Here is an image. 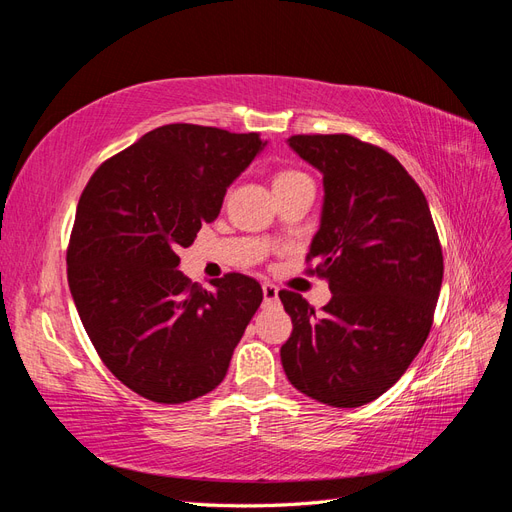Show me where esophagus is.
<instances>
[{
    "label": "esophagus",
    "instance_id": "34e87169",
    "mask_svg": "<svg viewBox=\"0 0 512 512\" xmlns=\"http://www.w3.org/2000/svg\"><path fill=\"white\" fill-rule=\"evenodd\" d=\"M262 297H265V303H277V288L273 284H262Z\"/></svg>",
    "mask_w": 512,
    "mask_h": 512
}]
</instances>
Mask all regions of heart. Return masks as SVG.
<instances>
[{"label":"heart","instance_id":"heart-1","mask_svg":"<svg viewBox=\"0 0 512 512\" xmlns=\"http://www.w3.org/2000/svg\"><path fill=\"white\" fill-rule=\"evenodd\" d=\"M303 179H309L305 173H301V170H294V168H284L280 170V173L275 175L273 179V185H284V183H292V181H303Z\"/></svg>","mask_w":512,"mask_h":512}]
</instances>
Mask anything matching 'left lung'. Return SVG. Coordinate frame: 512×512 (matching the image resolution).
Wrapping results in <instances>:
<instances>
[{"mask_svg":"<svg viewBox=\"0 0 512 512\" xmlns=\"http://www.w3.org/2000/svg\"><path fill=\"white\" fill-rule=\"evenodd\" d=\"M288 145L324 181L320 230L307 267L329 282L320 309L282 290L292 333L290 384L320 404H369L404 376L431 331L444 258L427 198L408 170L352 134H297Z\"/></svg>","mask_w":512,"mask_h":512,"instance_id":"left-lung-1","label":"left lung"}]
</instances>
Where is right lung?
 Here are the masks:
<instances>
[{"label":"right lung","instance_id":"add662e5","mask_svg":"<svg viewBox=\"0 0 512 512\" xmlns=\"http://www.w3.org/2000/svg\"><path fill=\"white\" fill-rule=\"evenodd\" d=\"M260 134L168 123L102 162L81 194L68 243L76 312L111 374L156 404L213 391L262 301L256 280L192 284L179 247L213 222Z\"/></svg>","mask_w":512,"mask_h":512}]
</instances>
